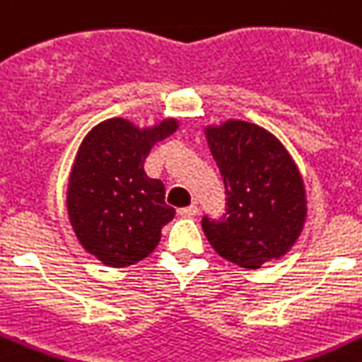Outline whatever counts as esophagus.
Here are the masks:
<instances>
[{"label":"esophagus","mask_w":362,"mask_h":362,"mask_svg":"<svg viewBox=\"0 0 362 362\" xmlns=\"http://www.w3.org/2000/svg\"><path fill=\"white\" fill-rule=\"evenodd\" d=\"M197 214H199V208H197L195 204L187 206V208H180V209H178V215H180V217H186V218L195 217Z\"/></svg>","instance_id":"obj_1"}]
</instances>
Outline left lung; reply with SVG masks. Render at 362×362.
Returning a JSON list of instances; mask_svg holds the SVG:
<instances>
[{
  "instance_id": "obj_1",
  "label": "left lung",
  "mask_w": 362,
  "mask_h": 362,
  "mask_svg": "<svg viewBox=\"0 0 362 362\" xmlns=\"http://www.w3.org/2000/svg\"><path fill=\"white\" fill-rule=\"evenodd\" d=\"M204 138L228 197L221 221H202L209 245L241 269L284 257L308 218L305 184L291 153L272 132L241 119L208 124Z\"/></svg>"
}]
</instances>
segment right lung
Returning a JSON list of instances; mask_svg holds the SVG:
<instances>
[{"label":"right lung","mask_w":362,"mask_h":362,"mask_svg":"<svg viewBox=\"0 0 362 362\" xmlns=\"http://www.w3.org/2000/svg\"><path fill=\"white\" fill-rule=\"evenodd\" d=\"M178 127L175 117L151 127L112 117L95 124L78 145L66 209L81 247L103 265L123 269L145 259L175 217L165 204V187L145 175L144 162Z\"/></svg>","instance_id":"1"}]
</instances>
